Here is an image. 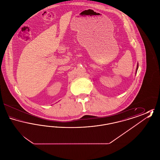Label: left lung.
<instances>
[{
  "label": "left lung",
  "instance_id": "left-lung-1",
  "mask_svg": "<svg viewBox=\"0 0 160 160\" xmlns=\"http://www.w3.org/2000/svg\"><path fill=\"white\" fill-rule=\"evenodd\" d=\"M138 63H137V68H136V73H137V69H138Z\"/></svg>",
  "mask_w": 160,
  "mask_h": 160
}]
</instances>
